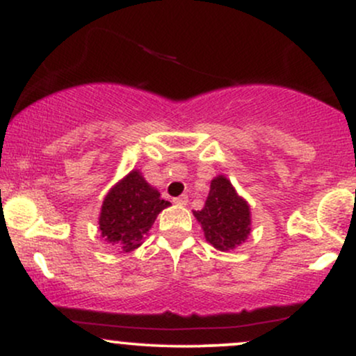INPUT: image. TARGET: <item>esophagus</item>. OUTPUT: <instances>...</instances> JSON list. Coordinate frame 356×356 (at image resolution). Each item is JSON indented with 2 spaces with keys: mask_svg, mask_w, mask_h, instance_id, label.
I'll list each match as a JSON object with an SVG mask.
<instances>
[{
  "mask_svg": "<svg viewBox=\"0 0 356 356\" xmlns=\"http://www.w3.org/2000/svg\"><path fill=\"white\" fill-rule=\"evenodd\" d=\"M187 202H189V197H187V195L175 197V199H174V204H177V205H187Z\"/></svg>",
  "mask_w": 356,
  "mask_h": 356,
  "instance_id": "obj_1",
  "label": "esophagus"
}]
</instances>
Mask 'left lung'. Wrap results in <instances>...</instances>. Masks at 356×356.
Segmentation results:
<instances>
[{"label": "left lung", "instance_id": "left-lung-1", "mask_svg": "<svg viewBox=\"0 0 356 356\" xmlns=\"http://www.w3.org/2000/svg\"><path fill=\"white\" fill-rule=\"evenodd\" d=\"M207 242L219 250H230L245 242L250 234V209L224 175L211 182L202 211L194 212Z\"/></svg>", "mask_w": 356, "mask_h": 356}]
</instances>
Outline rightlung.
Listing matches in <instances>:
<instances>
[{"label":"right lung","instance_id":"add662e5","mask_svg":"<svg viewBox=\"0 0 356 356\" xmlns=\"http://www.w3.org/2000/svg\"><path fill=\"white\" fill-rule=\"evenodd\" d=\"M170 202L161 199L137 170L113 187L102 202L99 230L101 235L124 252L134 250L143 243L144 235Z\"/></svg>","mask_w":356,"mask_h":356}]
</instances>
